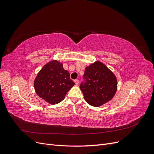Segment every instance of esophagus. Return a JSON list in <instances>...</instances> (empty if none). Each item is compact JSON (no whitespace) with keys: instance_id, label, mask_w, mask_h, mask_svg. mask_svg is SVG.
Returning a JSON list of instances; mask_svg holds the SVG:
<instances>
[{"instance_id":"1","label":"esophagus","mask_w":154,"mask_h":154,"mask_svg":"<svg viewBox=\"0 0 154 154\" xmlns=\"http://www.w3.org/2000/svg\"><path fill=\"white\" fill-rule=\"evenodd\" d=\"M74 83H75V84L77 85H78V83H79V80H74Z\"/></svg>"}]
</instances>
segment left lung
Listing matches in <instances>:
<instances>
[{"mask_svg":"<svg viewBox=\"0 0 154 154\" xmlns=\"http://www.w3.org/2000/svg\"><path fill=\"white\" fill-rule=\"evenodd\" d=\"M117 79L105 65L96 62L85 68L80 89L91 106H100L111 100L117 91Z\"/></svg>","mask_w":154,"mask_h":154,"instance_id":"1","label":"left lung"}]
</instances>
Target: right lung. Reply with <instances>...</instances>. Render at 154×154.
I'll return each mask as SVG.
<instances>
[{"label": "right lung", "instance_id": "add662e5", "mask_svg": "<svg viewBox=\"0 0 154 154\" xmlns=\"http://www.w3.org/2000/svg\"><path fill=\"white\" fill-rule=\"evenodd\" d=\"M74 84L69 72L57 60L45 64L34 82L36 94L51 105L62 101Z\"/></svg>", "mask_w": 154, "mask_h": 154}]
</instances>
